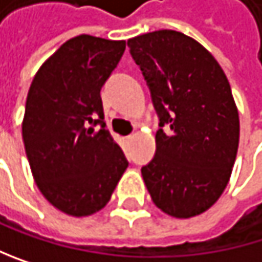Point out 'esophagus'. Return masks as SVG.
I'll use <instances>...</instances> for the list:
<instances>
[{
    "label": "esophagus",
    "instance_id": "34e87169",
    "mask_svg": "<svg viewBox=\"0 0 262 262\" xmlns=\"http://www.w3.org/2000/svg\"><path fill=\"white\" fill-rule=\"evenodd\" d=\"M126 139H128V140H133V139H134V134H129V136H128Z\"/></svg>",
    "mask_w": 262,
    "mask_h": 262
}]
</instances>
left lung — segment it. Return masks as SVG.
Returning a JSON list of instances; mask_svg holds the SVG:
<instances>
[{
  "label": "left lung",
  "instance_id": "1",
  "mask_svg": "<svg viewBox=\"0 0 262 262\" xmlns=\"http://www.w3.org/2000/svg\"><path fill=\"white\" fill-rule=\"evenodd\" d=\"M159 119L155 158L142 167L153 203L178 219L209 209L225 190L239 145V114L212 54L170 29L128 40Z\"/></svg>",
  "mask_w": 262,
  "mask_h": 262
}]
</instances>
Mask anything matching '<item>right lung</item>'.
I'll return each mask as SVG.
<instances>
[{
	"mask_svg": "<svg viewBox=\"0 0 262 262\" xmlns=\"http://www.w3.org/2000/svg\"><path fill=\"white\" fill-rule=\"evenodd\" d=\"M125 48V40L73 37L29 87L21 129L31 172L43 197L69 215L104 208L128 167L100 95Z\"/></svg>",
	"mask_w": 262,
	"mask_h": 262,
	"instance_id": "1",
	"label": "right lung"
}]
</instances>
